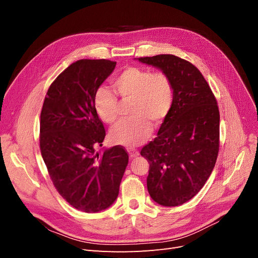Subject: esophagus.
I'll list each match as a JSON object with an SVG mask.
<instances>
[{
    "mask_svg": "<svg viewBox=\"0 0 258 258\" xmlns=\"http://www.w3.org/2000/svg\"><path fill=\"white\" fill-rule=\"evenodd\" d=\"M128 153H129L130 158H136L137 156H139V152L137 150H134V148H130V150H128Z\"/></svg>",
    "mask_w": 258,
    "mask_h": 258,
    "instance_id": "1",
    "label": "esophagus"
}]
</instances>
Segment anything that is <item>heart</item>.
Segmentation results:
<instances>
[{
	"instance_id": "obj_1",
	"label": "heart",
	"mask_w": 258,
	"mask_h": 258,
	"mask_svg": "<svg viewBox=\"0 0 258 258\" xmlns=\"http://www.w3.org/2000/svg\"><path fill=\"white\" fill-rule=\"evenodd\" d=\"M115 93L99 88L93 104L103 121L114 122L119 115L120 102H131L129 119L117 122L111 130V139L116 144L135 147L151 136L152 123H161L172 110L174 85L168 73L152 72L150 70L128 67L113 81Z\"/></svg>"
}]
</instances>
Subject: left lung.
Returning <instances> with one entry per match:
<instances>
[{
	"label": "left lung",
	"instance_id": "1",
	"mask_svg": "<svg viewBox=\"0 0 258 258\" xmlns=\"http://www.w3.org/2000/svg\"><path fill=\"white\" fill-rule=\"evenodd\" d=\"M170 75L174 85L172 110L157 138L142 147L150 163L147 189L165 207L190 200L212 173L220 150V111L204 75L173 54L138 58Z\"/></svg>",
	"mask_w": 258,
	"mask_h": 258
}]
</instances>
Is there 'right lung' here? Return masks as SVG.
<instances>
[{"label": "right lung", "mask_w": 258, "mask_h": 258, "mask_svg": "<svg viewBox=\"0 0 258 258\" xmlns=\"http://www.w3.org/2000/svg\"><path fill=\"white\" fill-rule=\"evenodd\" d=\"M115 66L106 59L73 62L49 86L41 112L40 148L52 184L73 208L87 213L116 200L128 165L120 145L95 152L105 129L93 98Z\"/></svg>", "instance_id": "1"}]
</instances>
